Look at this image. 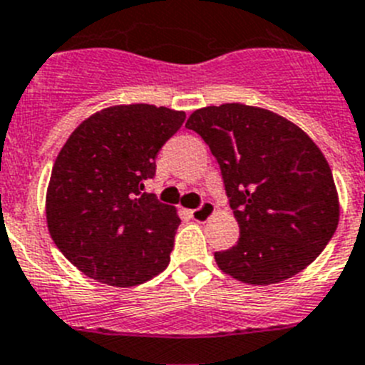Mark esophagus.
Wrapping results in <instances>:
<instances>
[{
  "mask_svg": "<svg viewBox=\"0 0 365 365\" xmlns=\"http://www.w3.org/2000/svg\"><path fill=\"white\" fill-rule=\"evenodd\" d=\"M213 213H215V205L211 204V202H202L198 207L192 209V211H189V215H191L196 222L209 220Z\"/></svg>",
  "mask_w": 365,
  "mask_h": 365,
  "instance_id": "1",
  "label": "esophagus"
}]
</instances>
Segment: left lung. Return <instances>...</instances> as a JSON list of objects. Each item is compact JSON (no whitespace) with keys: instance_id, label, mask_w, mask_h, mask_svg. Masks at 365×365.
I'll use <instances>...</instances> for the list:
<instances>
[{"instance_id":"obj_1","label":"left lung","mask_w":365,"mask_h":365,"mask_svg":"<svg viewBox=\"0 0 365 365\" xmlns=\"http://www.w3.org/2000/svg\"><path fill=\"white\" fill-rule=\"evenodd\" d=\"M185 128L217 158L240 227L235 246L215 252L218 268L250 284L305 270L340 218L331 167L314 141L284 117L239 103L196 110Z\"/></svg>"}]
</instances>
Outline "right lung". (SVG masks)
<instances>
[{
	"mask_svg": "<svg viewBox=\"0 0 365 365\" xmlns=\"http://www.w3.org/2000/svg\"><path fill=\"white\" fill-rule=\"evenodd\" d=\"M183 121L170 108L128 104L93 113L69 135L53 165L46 215L51 239L82 274L135 287L167 268L182 220L143 189Z\"/></svg>",
	"mask_w": 365,
	"mask_h": 365,
	"instance_id": "1",
	"label": "right lung"
}]
</instances>
